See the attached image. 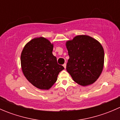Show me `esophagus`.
I'll use <instances>...</instances> for the list:
<instances>
[{"label":"esophagus","instance_id":"esophagus-1","mask_svg":"<svg viewBox=\"0 0 120 120\" xmlns=\"http://www.w3.org/2000/svg\"><path fill=\"white\" fill-rule=\"evenodd\" d=\"M63 67H64L65 68H66V63H64V64H63Z\"/></svg>","mask_w":120,"mask_h":120}]
</instances>
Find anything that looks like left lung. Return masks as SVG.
<instances>
[{
    "label": "left lung",
    "instance_id": "1",
    "mask_svg": "<svg viewBox=\"0 0 120 120\" xmlns=\"http://www.w3.org/2000/svg\"><path fill=\"white\" fill-rule=\"evenodd\" d=\"M66 46L70 57L66 70L73 80L82 86L95 82L103 68L102 46L93 38L78 35L67 41Z\"/></svg>",
    "mask_w": 120,
    "mask_h": 120
}]
</instances>
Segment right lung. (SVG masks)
<instances>
[{
  "instance_id": "1",
  "label": "right lung",
  "mask_w": 120,
  "mask_h": 120,
  "mask_svg": "<svg viewBox=\"0 0 120 120\" xmlns=\"http://www.w3.org/2000/svg\"><path fill=\"white\" fill-rule=\"evenodd\" d=\"M53 45L45 38L33 39L24 46L21 55V68L30 83L41 89H49L64 68L52 54Z\"/></svg>"
}]
</instances>
